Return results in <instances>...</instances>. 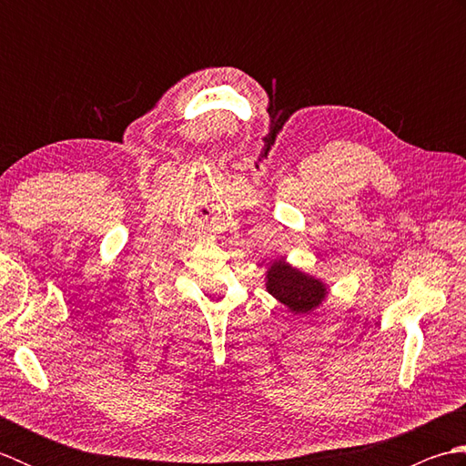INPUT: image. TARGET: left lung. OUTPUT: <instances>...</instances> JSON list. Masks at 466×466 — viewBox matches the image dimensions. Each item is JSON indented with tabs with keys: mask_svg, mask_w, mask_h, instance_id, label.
<instances>
[{
	"mask_svg": "<svg viewBox=\"0 0 466 466\" xmlns=\"http://www.w3.org/2000/svg\"><path fill=\"white\" fill-rule=\"evenodd\" d=\"M266 290L294 314H309L326 299V286L314 276L276 260L266 274Z\"/></svg>",
	"mask_w": 466,
	"mask_h": 466,
	"instance_id": "1",
	"label": "left lung"
}]
</instances>
